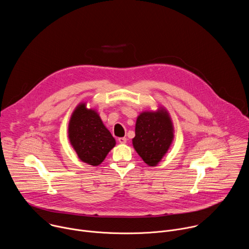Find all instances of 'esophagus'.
Returning <instances> with one entry per match:
<instances>
[{"instance_id": "1", "label": "esophagus", "mask_w": 249, "mask_h": 249, "mask_svg": "<svg viewBox=\"0 0 249 249\" xmlns=\"http://www.w3.org/2000/svg\"><path fill=\"white\" fill-rule=\"evenodd\" d=\"M118 142H119L120 144H126L127 139H126L125 137H121V138H119V139H118Z\"/></svg>"}]
</instances>
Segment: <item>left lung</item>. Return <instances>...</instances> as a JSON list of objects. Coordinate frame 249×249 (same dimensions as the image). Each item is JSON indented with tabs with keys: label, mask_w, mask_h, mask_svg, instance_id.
<instances>
[{
	"label": "left lung",
	"mask_w": 249,
	"mask_h": 249,
	"mask_svg": "<svg viewBox=\"0 0 249 249\" xmlns=\"http://www.w3.org/2000/svg\"><path fill=\"white\" fill-rule=\"evenodd\" d=\"M133 146L139 156L150 166L160 161L173 140V127L164 109L141 113L136 122Z\"/></svg>",
	"instance_id": "left-lung-1"
}]
</instances>
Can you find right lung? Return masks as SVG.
Segmentation results:
<instances>
[{
    "mask_svg": "<svg viewBox=\"0 0 249 249\" xmlns=\"http://www.w3.org/2000/svg\"><path fill=\"white\" fill-rule=\"evenodd\" d=\"M69 139L81 160L90 165L100 164L115 146V139L105 128L99 115L82 103L69 123Z\"/></svg>",
    "mask_w": 249,
    "mask_h": 249,
    "instance_id": "right-lung-1",
    "label": "right lung"
}]
</instances>
